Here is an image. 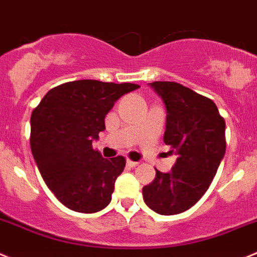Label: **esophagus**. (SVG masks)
<instances>
[{"label": "esophagus", "mask_w": 257, "mask_h": 257, "mask_svg": "<svg viewBox=\"0 0 257 257\" xmlns=\"http://www.w3.org/2000/svg\"><path fill=\"white\" fill-rule=\"evenodd\" d=\"M126 164H127V167H130V168H135L139 165L138 161H133V160H130V159H127Z\"/></svg>", "instance_id": "1"}]
</instances>
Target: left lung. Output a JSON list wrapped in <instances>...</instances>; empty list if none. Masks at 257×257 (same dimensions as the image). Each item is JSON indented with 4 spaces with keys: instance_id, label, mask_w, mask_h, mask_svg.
<instances>
[{
    "instance_id": "1",
    "label": "left lung",
    "mask_w": 257,
    "mask_h": 257,
    "mask_svg": "<svg viewBox=\"0 0 257 257\" xmlns=\"http://www.w3.org/2000/svg\"><path fill=\"white\" fill-rule=\"evenodd\" d=\"M167 109L164 143L177 161L169 173L156 170L143 188L145 203L164 216L194 206L211 185L226 153V123L212 99L175 82L149 83Z\"/></svg>"
}]
</instances>
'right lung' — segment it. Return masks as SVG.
I'll return each mask as SVG.
<instances>
[{"label":"right lung","mask_w":257,"mask_h":257,"mask_svg":"<svg viewBox=\"0 0 257 257\" xmlns=\"http://www.w3.org/2000/svg\"><path fill=\"white\" fill-rule=\"evenodd\" d=\"M138 88L134 83L74 80L49 90L33 111L34 160L45 184L67 208L94 213L111 202L126 160L104 159L92 143L106 130L104 118L114 102Z\"/></svg>","instance_id":"add662e5"}]
</instances>
